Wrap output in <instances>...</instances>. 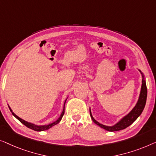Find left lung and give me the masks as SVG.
Returning a JSON list of instances; mask_svg holds the SVG:
<instances>
[{"label":"left lung","instance_id":"left-lung-1","mask_svg":"<svg viewBox=\"0 0 156 156\" xmlns=\"http://www.w3.org/2000/svg\"><path fill=\"white\" fill-rule=\"evenodd\" d=\"M141 74H142L143 79H142L141 93H140V96H139V100H138V102L136 103V106L133 107L132 110H131L130 112L126 116V117H124L123 119H122L121 121H119L117 124H116L112 126H107L102 124H100L99 122L96 121V120L93 118V116H92L90 109V115L92 120H93L95 124L98 125V126H100L101 128L104 129L107 131H120V130H122V129H126V127L130 126L131 124H133V123L134 122L135 120L140 115H141V114L144 110L145 105H146V102L147 87L146 84V81H145V79H144V76L143 75V73H141Z\"/></svg>","mask_w":156,"mask_h":156}]
</instances>
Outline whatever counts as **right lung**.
I'll return each instance as SVG.
<instances>
[{
    "mask_svg": "<svg viewBox=\"0 0 156 156\" xmlns=\"http://www.w3.org/2000/svg\"><path fill=\"white\" fill-rule=\"evenodd\" d=\"M66 100H67V99H66ZM66 101H65V102H64V106H63V112H62V113H61V115H60V117H59L58 119H57L56 121L54 122L53 123H51V124H47V125H44V126H37V125H34V124H31V123L26 122V121H25V120L22 119L21 118H20L19 117H17V116L16 115H15V114L13 113L12 112V110H11V109H10V107H9V109H10V110L11 111V112H12V115H14V117H16L17 119H18L19 121L22 123V124H23L24 125H25V126H26L27 127H28V128H30V129H32V130H34V131H45V130H47V129H50V128H51V127H52L53 126H54V125L57 124L59 122L61 121V118H62V117L63 116V115H64V109H65V103H66ZM8 107H9V106H8Z\"/></svg>",
    "mask_w": 156,
    "mask_h": 156,
    "instance_id": "1",
    "label": "right lung"
}]
</instances>
